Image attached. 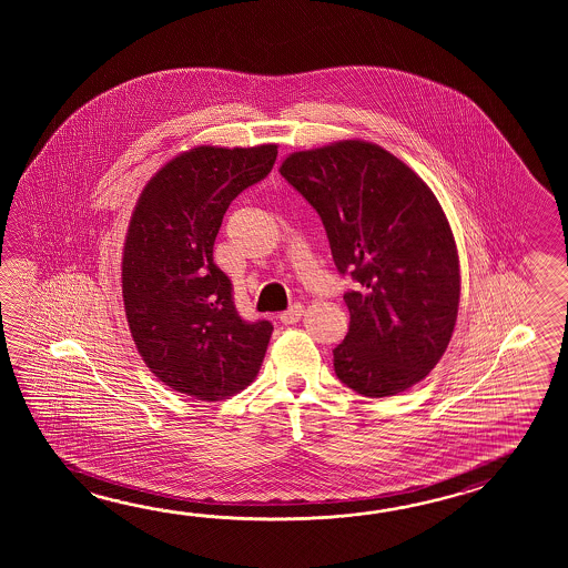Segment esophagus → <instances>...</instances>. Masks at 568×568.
Returning a JSON list of instances; mask_svg holds the SVG:
<instances>
[{
  "label": "esophagus",
  "instance_id": "esophagus-1",
  "mask_svg": "<svg viewBox=\"0 0 568 568\" xmlns=\"http://www.w3.org/2000/svg\"><path fill=\"white\" fill-rule=\"evenodd\" d=\"M302 313H304V306L302 304H292L288 311H284V313H280V321L284 323V325H294V323H298L301 321Z\"/></svg>",
  "mask_w": 568,
  "mask_h": 568
}]
</instances>
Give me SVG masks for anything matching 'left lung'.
Segmentation results:
<instances>
[{
    "mask_svg": "<svg viewBox=\"0 0 568 568\" xmlns=\"http://www.w3.org/2000/svg\"><path fill=\"white\" fill-rule=\"evenodd\" d=\"M280 174L325 225L349 331L338 379L367 398L396 396L435 367L459 311V255L433 191L379 145L347 140L296 152Z\"/></svg>",
    "mask_w": 568,
    "mask_h": 568,
    "instance_id": "left-lung-1",
    "label": "left lung"
}]
</instances>
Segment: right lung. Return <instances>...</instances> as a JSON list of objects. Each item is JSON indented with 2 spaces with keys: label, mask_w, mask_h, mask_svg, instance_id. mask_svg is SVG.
<instances>
[{
  "label": "right lung",
  "mask_w": 568,
  "mask_h": 568,
  "mask_svg": "<svg viewBox=\"0 0 568 568\" xmlns=\"http://www.w3.org/2000/svg\"><path fill=\"white\" fill-rule=\"evenodd\" d=\"M278 145H201L170 160L145 184L121 262L135 347L166 386L205 402L250 386L274 326L237 313L233 284L213 262L231 201L264 181Z\"/></svg>",
  "instance_id": "1"
}]
</instances>
